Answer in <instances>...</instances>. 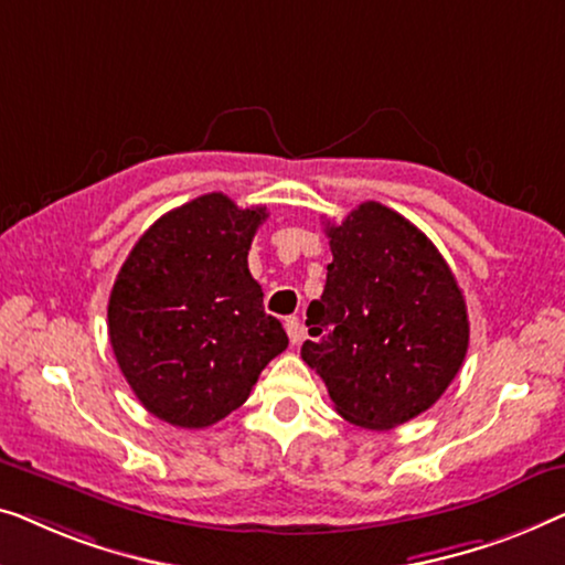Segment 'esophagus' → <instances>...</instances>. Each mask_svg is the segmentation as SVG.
I'll use <instances>...</instances> for the list:
<instances>
[{"instance_id": "34e87169", "label": "esophagus", "mask_w": 565, "mask_h": 565, "mask_svg": "<svg viewBox=\"0 0 565 565\" xmlns=\"http://www.w3.org/2000/svg\"><path fill=\"white\" fill-rule=\"evenodd\" d=\"M284 328H286V335H289V340H291V345H297L299 340H301V322H299V317H286Z\"/></svg>"}]
</instances>
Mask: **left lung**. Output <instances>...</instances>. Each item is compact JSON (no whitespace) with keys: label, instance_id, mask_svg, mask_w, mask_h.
Returning a JSON list of instances; mask_svg holds the SVG:
<instances>
[{"label":"left lung","instance_id":"8db88e82","mask_svg":"<svg viewBox=\"0 0 565 565\" xmlns=\"http://www.w3.org/2000/svg\"><path fill=\"white\" fill-rule=\"evenodd\" d=\"M324 235L332 264L301 359L340 417L392 430L430 409L463 365V291L430 237L384 204H359Z\"/></svg>","mask_w":565,"mask_h":565}]
</instances>
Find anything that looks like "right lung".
I'll return each instance as SVG.
<instances>
[{
	"mask_svg": "<svg viewBox=\"0 0 565 565\" xmlns=\"http://www.w3.org/2000/svg\"><path fill=\"white\" fill-rule=\"evenodd\" d=\"M266 217V206L241 210L220 192L196 196L156 220L117 274L109 343L135 396L163 423H220L289 345L248 271Z\"/></svg>",
	"mask_w": 565,
	"mask_h": 565,
	"instance_id": "obj_1",
	"label": "right lung"
}]
</instances>
